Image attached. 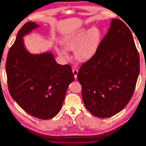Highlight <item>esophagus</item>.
<instances>
[{"instance_id":"1","label":"esophagus","mask_w":146,"mask_h":146,"mask_svg":"<svg viewBox=\"0 0 146 146\" xmlns=\"http://www.w3.org/2000/svg\"><path fill=\"white\" fill-rule=\"evenodd\" d=\"M72 72H73V74H74V77L75 78H77V74H78V70L74 68L72 69Z\"/></svg>"}]
</instances>
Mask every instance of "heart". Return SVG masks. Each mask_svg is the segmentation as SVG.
<instances>
[{"label": "heart", "instance_id": "heart-1", "mask_svg": "<svg viewBox=\"0 0 146 146\" xmlns=\"http://www.w3.org/2000/svg\"><path fill=\"white\" fill-rule=\"evenodd\" d=\"M101 38V32L97 27L82 29L66 36L62 41L64 47L56 48L58 54L68 60L70 56L68 50L74 51L75 58L80 62L91 59L98 50Z\"/></svg>", "mask_w": 146, "mask_h": 146}]
</instances>
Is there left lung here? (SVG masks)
Returning <instances> with one entry per match:
<instances>
[{
    "instance_id": "left-lung-1",
    "label": "left lung",
    "mask_w": 146,
    "mask_h": 146,
    "mask_svg": "<svg viewBox=\"0 0 146 146\" xmlns=\"http://www.w3.org/2000/svg\"><path fill=\"white\" fill-rule=\"evenodd\" d=\"M139 74V56L129 28L113 19L96 54L83 63L77 78L86 109L100 118L111 117L129 102Z\"/></svg>"
}]
</instances>
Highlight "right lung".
Returning <instances> with one entry per match:
<instances>
[{
    "label": "right lung",
    "instance_id": "obj_1",
    "mask_svg": "<svg viewBox=\"0 0 146 146\" xmlns=\"http://www.w3.org/2000/svg\"><path fill=\"white\" fill-rule=\"evenodd\" d=\"M38 27L29 22L19 30L8 53L6 72L13 99L31 116L47 120L60 112L74 77L71 66L57 63L51 52L35 55L26 49L23 37Z\"/></svg>",
    "mask_w": 146,
    "mask_h": 146
}]
</instances>
